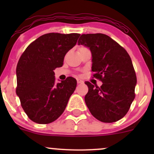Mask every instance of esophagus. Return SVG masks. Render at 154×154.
Returning a JSON list of instances; mask_svg holds the SVG:
<instances>
[{"instance_id":"obj_1","label":"esophagus","mask_w":154,"mask_h":154,"mask_svg":"<svg viewBox=\"0 0 154 154\" xmlns=\"http://www.w3.org/2000/svg\"><path fill=\"white\" fill-rule=\"evenodd\" d=\"M77 83H78V84H80V83L84 82H83V80H82V79H79V78L77 79Z\"/></svg>"}]
</instances>
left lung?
I'll list each match as a JSON object with an SVG mask.
<instances>
[{
  "mask_svg": "<svg viewBox=\"0 0 154 154\" xmlns=\"http://www.w3.org/2000/svg\"><path fill=\"white\" fill-rule=\"evenodd\" d=\"M78 45L89 48L93 77L103 82L100 87L86 82L85 101L92 115L111 123L126 115L135 98L137 77L126 50L106 35L83 34Z\"/></svg>",
  "mask_w": 154,
  "mask_h": 154,
  "instance_id": "left-lung-1",
  "label": "left lung"
}]
</instances>
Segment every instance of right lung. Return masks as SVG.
Returning <instances> with one entry per match:
<instances>
[{"mask_svg": "<svg viewBox=\"0 0 154 154\" xmlns=\"http://www.w3.org/2000/svg\"><path fill=\"white\" fill-rule=\"evenodd\" d=\"M79 35L48 33L29 44L21 56L16 92L24 112L34 122H53L66 109L77 80L69 77L56 83L54 70L62 66L65 55L76 45Z\"/></svg>", "mask_w": 154, "mask_h": 154, "instance_id": "right-lung-1", "label": "right lung"}]
</instances>
